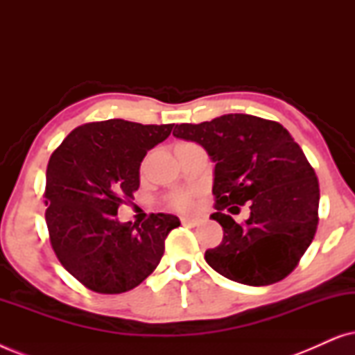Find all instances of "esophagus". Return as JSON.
I'll list each match as a JSON object with an SVG mask.
<instances>
[{"label": "esophagus", "instance_id": "34e87169", "mask_svg": "<svg viewBox=\"0 0 355 355\" xmlns=\"http://www.w3.org/2000/svg\"><path fill=\"white\" fill-rule=\"evenodd\" d=\"M181 223L182 225H187V226H198L202 223L200 218H187V216H182L181 218Z\"/></svg>", "mask_w": 355, "mask_h": 355}]
</instances>
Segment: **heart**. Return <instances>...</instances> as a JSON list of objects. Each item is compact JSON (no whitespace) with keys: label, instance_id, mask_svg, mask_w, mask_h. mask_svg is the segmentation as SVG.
Wrapping results in <instances>:
<instances>
[{"label":"heart","instance_id":"obj_1","mask_svg":"<svg viewBox=\"0 0 355 355\" xmlns=\"http://www.w3.org/2000/svg\"><path fill=\"white\" fill-rule=\"evenodd\" d=\"M171 207L178 208V210H191L192 208V198L187 193H176V196L171 197Z\"/></svg>","mask_w":355,"mask_h":355}]
</instances>
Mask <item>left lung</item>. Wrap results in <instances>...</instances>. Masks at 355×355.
Returning <instances> with one entry per match:
<instances>
[{
  "mask_svg": "<svg viewBox=\"0 0 355 355\" xmlns=\"http://www.w3.org/2000/svg\"><path fill=\"white\" fill-rule=\"evenodd\" d=\"M173 135L202 145L215 162L216 211L210 218L223 226V241L205 252L207 263L242 284L284 279L318 225V179L302 148L279 123L252 114L176 124ZM244 202L251 216L239 225L224 210Z\"/></svg>",
  "mask_w": 355,
  "mask_h": 355,
  "instance_id": "left-lung-1",
  "label": "left lung"
}]
</instances>
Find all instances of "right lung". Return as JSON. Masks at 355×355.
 Returning a JSON list of instances; mask_svg holds the SVG:
<instances>
[{"label":"right lung","mask_w":355,"mask_h":355,"mask_svg":"<svg viewBox=\"0 0 355 355\" xmlns=\"http://www.w3.org/2000/svg\"><path fill=\"white\" fill-rule=\"evenodd\" d=\"M174 124L108 119L79 125L46 168L45 220L61 265L85 288L121 294L157 268L178 216L152 213L142 225L121 223V203L140 186V163Z\"/></svg>","instance_id":"right-lung-1"}]
</instances>
